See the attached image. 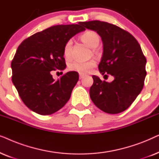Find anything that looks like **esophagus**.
Instances as JSON below:
<instances>
[{"mask_svg":"<svg viewBox=\"0 0 159 159\" xmlns=\"http://www.w3.org/2000/svg\"><path fill=\"white\" fill-rule=\"evenodd\" d=\"M84 76L83 75H80V80L82 79V78H84Z\"/></svg>","mask_w":159,"mask_h":159,"instance_id":"esophagus-1","label":"esophagus"}]
</instances>
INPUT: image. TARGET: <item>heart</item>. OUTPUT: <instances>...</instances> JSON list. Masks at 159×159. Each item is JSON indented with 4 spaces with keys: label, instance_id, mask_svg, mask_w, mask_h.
I'll return each mask as SVG.
<instances>
[{
    "label": "heart",
    "instance_id": "1",
    "mask_svg": "<svg viewBox=\"0 0 159 159\" xmlns=\"http://www.w3.org/2000/svg\"><path fill=\"white\" fill-rule=\"evenodd\" d=\"M80 39L84 44L88 45L91 48H95L100 43L99 35L94 31L84 32L83 34L80 36ZM71 45H72V41L68 40L66 43L64 48V54L66 58H69L71 56ZM95 66V62L94 61H73L69 65V69L71 71H76L80 75H86L90 73L91 70Z\"/></svg>",
    "mask_w": 159,
    "mask_h": 159
}]
</instances>
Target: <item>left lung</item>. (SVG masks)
Instances as JSON below:
<instances>
[{"label":"left lung","instance_id":"left-lung-1","mask_svg":"<svg viewBox=\"0 0 159 159\" xmlns=\"http://www.w3.org/2000/svg\"><path fill=\"white\" fill-rule=\"evenodd\" d=\"M101 36L103 52L98 65L100 72L114 77L111 82L93 75L90 96L98 108L116 114L127 109L144 86L146 58L140 45L129 32L101 21L80 22Z\"/></svg>","mask_w":159,"mask_h":159}]
</instances>
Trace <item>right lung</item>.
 Returning <instances> with one entry per match:
<instances>
[{
	"instance_id": "right-lung-1",
	"label": "right lung",
	"mask_w": 159,
	"mask_h": 159,
	"mask_svg": "<svg viewBox=\"0 0 159 159\" xmlns=\"http://www.w3.org/2000/svg\"><path fill=\"white\" fill-rule=\"evenodd\" d=\"M84 30L80 25L53 26L19 45L11 61L12 82L23 103L32 111L52 114L70 98L79 80L78 73L69 71L56 81L51 71L66 68L64 45Z\"/></svg>"
}]
</instances>
